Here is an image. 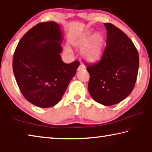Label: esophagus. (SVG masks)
Masks as SVG:
<instances>
[{
	"instance_id": "obj_1",
	"label": "esophagus",
	"mask_w": 152,
	"mask_h": 152,
	"mask_svg": "<svg viewBox=\"0 0 152 152\" xmlns=\"http://www.w3.org/2000/svg\"><path fill=\"white\" fill-rule=\"evenodd\" d=\"M85 69V66H84V65L83 64H81L79 66V67H78V71H80V70H84Z\"/></svg>"
}]
</instances>
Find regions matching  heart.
Masks as SVG:
<instances>
[{"label": "heart", "instance_id": "obj_1", "mask_svg": "<svg viewBox=\"0 0 152 152\" xmlns=\"http://www.w3.org/2000/svg\"><path fill=\"white\" fill-rule=\"evenodd\" d=\"M73 43L80 48H84L82 56L86 61L94 62L99 60L102 55L105 36L103 33L86 30L73 39Z\"/></svg>", "mask_w": 152, "mask_h": 152}]
</instances>
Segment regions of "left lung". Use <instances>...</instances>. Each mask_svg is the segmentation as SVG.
Returning a JSON list of instances; mask_svg holds the SVG:
<instances>
[{
  "label": "left lung",
  "instance_id": "1",
  "mask_svg": "<svg viewBox=\"0 0 152 152\" xmlns=\"http://www.w3.org/2000/svg\"><path fill=\"white\" fill-rule=\"evenodd\" d=\"M104 25L107 31V46L99 62L86 64L90 76L88 88L96 102L110 106L126 99L133 90L139 56L132 41L123 31L112 23Z\"/></svg>",
  "mask_w": 152,
  "mask_h": 152
}]
</instances>
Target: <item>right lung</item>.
Segmentation results:
<instances>
[{
  "label": "right lung",
  "mask_w": 152,
  "mask_h": 152,
  "mask_svg": "<svg viewBox=\"0 0 152 152\" xmlns=\"http://www.w3.org/2000/svg\"><path fill=\"white\" fill-rule=\"evenodd\" d=\"M62 41L57 23H39L23 35L15 50L12 68L17 84L23 97L35 106L56 105L79 66L78 61H62Z\"/></svg>",
  "instance_id": "obj_1"
}]
</instances>
